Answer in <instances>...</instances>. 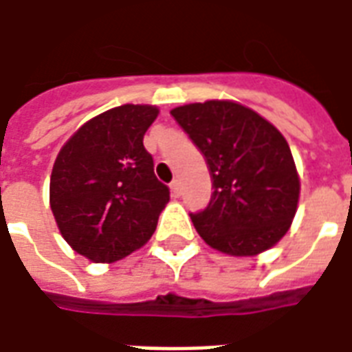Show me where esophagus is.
Returning a JSON list of instances; mask_svg holds the SVG:
<instances>
[{"mask_svg": "<svg viewBox=\"0 0 352 352\" xmlns=\"http://www.w3.org/2000/svg\"><path fill=\"white\" fill-rule=\"evenodd\" d=\"M169 190H171V196H173V198H179V196H181V183H179V181H173V183L169 184Z\"/></svg>", "mask_w": 352, "mask_h": 352, "instance_id": "1", "label": "esophagus"}]
</instances>
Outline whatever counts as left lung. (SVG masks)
Returning <instances> with one entry per match:
<instances>
[{
    "instance_id": "8db88e82",
    "label": "left lung",
    "mask_w": 352,
    "mask_h": 352,
    "mask_svg": "<svg viewBox=\"0 0 352 352\" xmlns=\"http://www.w3.org/2000/svg\"><path fill=\"white\" fill-rule=\"evenodd\" d=\"M211 169L214 192L190 214L201 239L230 256H256L294 221L300 175L287 139L270 120L234 100L171 109Z\"/></svg>"
}]
</instances>
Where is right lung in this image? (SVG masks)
<instances>
[{
    "label": "right lung",
    "instance_id": "right-lung-1",
    "mask_svg": "<svg viewBox=\"0 0 352 352\" xmlns=\"http://www.w3.org/2000/svg\"><path fill=\"white\" fill-rule=\"evenodd\" d=\"M156 105L126 103L94 116L60 148L50 173V209L73 251L111 264L151 239L169 188L154 175L143 135Z\"/></svg>",
    "mask_w": 352,
    "mask_h": 352
}]
</instances>
